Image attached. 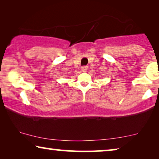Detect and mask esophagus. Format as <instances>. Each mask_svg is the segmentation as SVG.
Returning <instances> with one entry per match:
<instances>
[{
    "label": "esophagus",
    "mask_w": 159,
    "mask_h": 159,
    "mask_svg": "<svg viewBox=\"0 0 159 159\" xmlns=\"http://www.w3.org/2000/svg\"><path fill=\"white\" fill-rule=\"evenodd\" d=\"M81 69H82V71H83V72H85V71H88V66H83L81 67Z\"/></svg>",
    "instance_id": "obj_1"
}]
</instances>
